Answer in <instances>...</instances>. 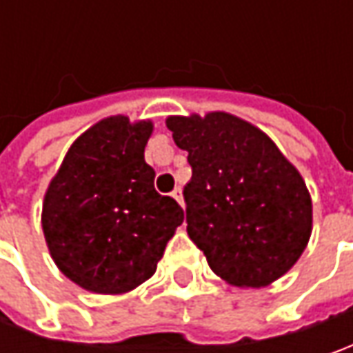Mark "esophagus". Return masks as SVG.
<instances>
[{
	"mask_svg": "<svg viewBox=\"0 0 353 353\" xmlns=\"http://www.w3.org/2000/svg\"><path fill=\"white\" fill-rule=\"evenodd\" d=\"M170 194H172V198H174V200H176V202H179L181 206H183V192H181V188H174V190H172Z\"/></svg>",
	"mask_w": 353,
	"mask_h": 353,
	"instance_id": "1",
	"label": "esophagus"
}]
</instances>
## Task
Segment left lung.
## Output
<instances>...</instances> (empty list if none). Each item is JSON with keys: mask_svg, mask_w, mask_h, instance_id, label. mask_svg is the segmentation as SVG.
<instances>
[{"mask_svg": "<svg viewBox=\"0 0 353 353\" xmlns=\"http://www.w3.org/2000/svg\"><path fill=\"white\" fill-rule=\"evenodd\" d=\"M188 153L186 232L210 269L259 289L285 275L312 232V202L299 170L261 129L224 112L167 119Z\"/></svg>", "mask_w": 353, "mask_h": 353, "instance_id": "8db88e82", "label": "left lung"}]
</instances>
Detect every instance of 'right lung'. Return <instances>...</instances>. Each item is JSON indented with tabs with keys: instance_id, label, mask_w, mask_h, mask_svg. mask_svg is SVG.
Here are the masks:
<instances>
[{
	"instance_id": "right-lung-1",
	"label": "right lung",
	"mask_w": 353,
	"mask_h": 353,
	"mask_svg": "<svg viewBox=\"0 0 353 353\" xmlns=\"http://www.w3.org/2000/svg\"><path fill=\"white\" fill-rule=\"evenodd\" d=\"M153 123L112 116L82 133L48 184L43 232L57 267L78 287L119 294L153 277L184 212L155 190L145 163Z\"/></svg>"
}]
</instances>
